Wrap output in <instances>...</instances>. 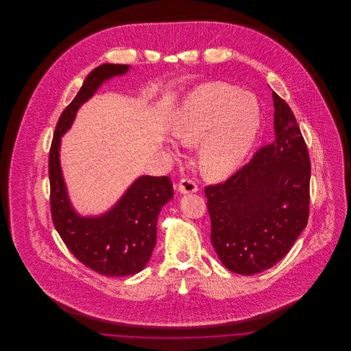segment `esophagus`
Segmentation results:
<instances>
[{"mask_svg": "<svg viewBox=\"0 0 351 351\" xmlns=\"http://www.w3.org/2000/svg\"><path fill=\"white\" fill-rule=\"evenodd\" d=\"M197 189H199L197 184H196L195 180H192V179L184 178V179L180 180V183H179V191H180L182 193H192V192H197Z\"/></svg>", "mask_w": 351, "mask_h": 351, "instance_id": "obj_1", "label": "esophagus"}]
</instances>
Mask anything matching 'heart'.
<instances>
[{
  "instance_id": "b5f03b06",
  "label": "heart",
  "mask_w": 351,
  "mask_h": 351,
  "mask_svg": "<svg viewBox=\"0 0 351 351\" xmlns=\"http://www.w3.org/2000/svg\"><path fill=\"white\" fill-rule=\"evenodd\" d=\"M261 128V106L246 92L225 83L192 90L171 123L183 146H196L201 173L212 180L230 176L242 165Z\"/></svg>"
}]
</instances>
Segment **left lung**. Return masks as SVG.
<instances>
[{
    "label": "left lung",
    "instance_id": "1",
    "mask_svg": "<svg viewBox=\"0 0 351 351\" xmlns=\"http://www.w3.org/2000/svg\"><path fill=\"white\" fill-rule=\"evenodd\" d=\"M276 138L223 183L205 186L210 239L219 261L241 275L275 266L309 216L311 159L288 104L272 92Z\"/></svg>",
    "mask_w": 351,
    "mask_h": 351
}]
</instances>
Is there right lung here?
Wrapping results in <instances>:
<instances>
[{"mask_svg":"<svg viewBox=\"0 0 351 351\" xmlns=\"http://www.w3.org/2000/svg\"><path fill=\"white\" fill-rule=\"evenodd\" d=\"M126 64H102L84 80L79 93L60 114L49 158L51 216L55 229L73 256L100 275L129 276L142 271L156 243V221L163 205L173 197L168 176H141L121 200L99 217L79 216L68 200L62 175L60 136L71 128L77 109L101 84L126 73Z\"/></svg>","mask_w":351,"mask_h":351,"instance_id":"1","label":"right lung"}]
</instances>
